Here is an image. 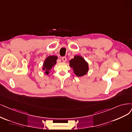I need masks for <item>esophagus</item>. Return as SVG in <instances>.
Listing matches in <instances>:
<instances>
[{"label":"esophagus","instance_id":"obj_1","mask_svg":"<svg viewBox=\"0 0 132 132\" xmlns=\"http://www.w3.org/2000/svg\"><path fill=\"white\" fill-rule=\"evenodd\" d=\"M62 61H63V62H66V61H67V59H66V57H62Z\"/></svg>","mask_w":132,"mask_h":132}]
</instances>
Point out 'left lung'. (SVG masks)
<instances>
[{
    "label": "left lung",
    "instance_id": "left-lung-1",
    "mask_svg": "<svg viewBox=\"0 0 132 132\" xmlns=\"http://www.w3.org/2000/svg\"><path fill=\"white\" fill-rule=\"evenodd\" d=\"M69 66L73 70L75 74L79 77L85 75L89 70L88 62L80 55H75L70 61Z\"/></svg>",
    "mask_w": 132,
    "mask_h": 132
}]
</instances>
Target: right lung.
Wrapping results in <instances>:
<instances>
[{"mask_svg": "<svg viewBox=\"0 0 132 132\" xmlns=\"http://www.w3.org/2000/svg\"><path fill=\"white\" fill-rule=\"evenodd\" d=\"M57 56L55 55H50L46 58L42 65V70L45 71V73L48 75L56 63Z\"/></svg>", "mask_w": 132, "mask_h": 132, "instance_id": "add662e5", "label": "right lung"}]
</instances>
